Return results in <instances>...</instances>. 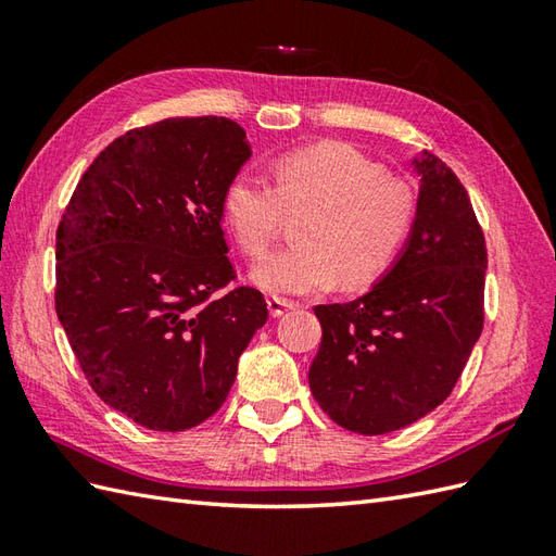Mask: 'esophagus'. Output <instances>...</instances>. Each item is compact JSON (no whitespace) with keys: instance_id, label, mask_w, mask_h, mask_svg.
Masks as SVG:
<instances>
[{"instance_id":"esophagus-1","label":"esophagus","mask_w":556,"mask_h":556,"mask_svg":"<svg viewBox=\"0 0 556 556\" xmlns=\"http://www.w3.org/2000/svg\"><path fill=\"white\" fill-rule=\"evenodd\" d=\"M293 308H296V303H291V301L275 299V296L267 299V311L271 317H281L287 311H293Z\"/></svg>"}]
</instances>
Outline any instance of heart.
I'll return each instance as SVG.
<instances>
[{
    "label": "heart",
    "mask_w": 556,
    "mask_h": 556,
    "mask_svg": "<svg viewBox=\"0 0 556 556\" xmlns=\"http://www.w3.org/2000/svg\"><path fill=\"white\" fill-rule=\"evenodd\" d=\"M275 188L260 176H233L222 198L224 219L241 251L260 257L281 219L303 215L301 245L265 257L251 281L275 296H305L332 287L370 285L394 263L416 219V195L382 164L344 143H323L279 157Z\"/></svg>",
    "instance_id": "heart-1"
}]
</instances>
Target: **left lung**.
I'll return each instance as SVG.
<instances>
[{
    "instance_id": "left-lung-1",
    "label": "left lung",
    "mask_w": 556,
    "mask_h": 556,
    "mask_svg": "<svg viewBox=\"0 0 556 556\" xmlns=\"http://www.w3.org/2000/svg\"><path fill=\"white\" fill-rule=\"evenodd\" d=\"M410 164L416 219L392 267L361 299L315 308L323 344L311 392L358 434L401 430L440 406L482 332L488 248L473 205L432 152Z\"/></svg>"
}]
</instances>
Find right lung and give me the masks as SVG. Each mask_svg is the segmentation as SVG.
<instances>
[{"mask_svg":"<svg viewBox=\"0 0 556 556\" xmlns=\"http://www.w3.org/2000/svg\"><path fill=\"white\" fill-rule=\"evenodd\" d=\"M253 148L224 116L164 119L116 138L78 181L56 229V315L96 394L157 432L195 428L267 323L239 287L222 198Z\"/></svg>","mask_w":556,"mask_h":556,"instance_id":"1","label":"right lung"}]
</instances>
